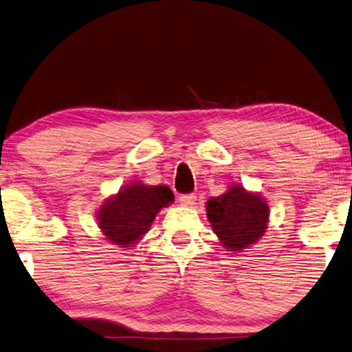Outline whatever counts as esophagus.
I'll return each mask as SVG.
<instances>
[{"label": "esophagus", "mask_w": 352, "mask_h": 352, "mask_svg": "<svg viewBox=\"0 0 352 352\" xmlns=\"http://www.w3.org/2000/svg\"><path fill=\"white\" fill-rule=\"evenodd\" d=\"M195 200H197V195H195V194H184V195H180V203L183 204V206H186V208L194 206Z\"/></svg>", "instance_id": "esophagus-1"}]
</instances>
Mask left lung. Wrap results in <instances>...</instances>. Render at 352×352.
<instances>
[{"instance_id": "1", "label": "left lung", "mask_w": 352, "mask_h": 352, "mask_svg": "<svg viewBox=\"0 0 352 352\" xmlns=\"http://www.w3.org/2000/svg\"><path fill=\"white\" fill-rule=\"evenodd\" d=\"M206 215L220 245L241 252L263 237L270 223V204L263 197L231 184L225 194L209 198Z\"/></svg>"}]
</instances>
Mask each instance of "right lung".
<instances>
[{"mask_svg":"<svg viewBox=\"0 0 352 352\" xmlns=\"http://www.w3.org/2000/svg\"><path fill=\"white\" fill-rule=\"evenodd\" d=\"M174 201L166 186L132 182L106 198L97 210L98 228L104 239L120 248H132L149 231L157 214Z\"/></svg>","mask_w":352,"mask_h":352,"instance_id":"add662e5","label":"right lung"}]
</instances>
